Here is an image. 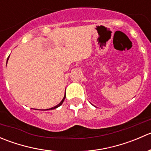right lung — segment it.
I'll list each match as a JSON object with an SVG mask.
<instances>
[{"label":"right lung","instance_id":"add662e5","mask_svg":"<svg viewBox=\"0 0 151 151\" xmlns=\"http://www.w3.org/2000/svg\"><path fill=\"white\" fill-rule=\"evenodd\" d=\"M9 58H8V59H7V62H8ZM6 64H7V63H6ZM66 99V92H65V95H64V97H63V99H62V101H60V102L58 104V105H56V106H53V107H52V108H50V109H47L46 110H48V109H55V108H58V106H60V105H61L62 104H63V101H64V99Z\"/></svg>","mask_w":151,"mask_h":151}]
</instances>
